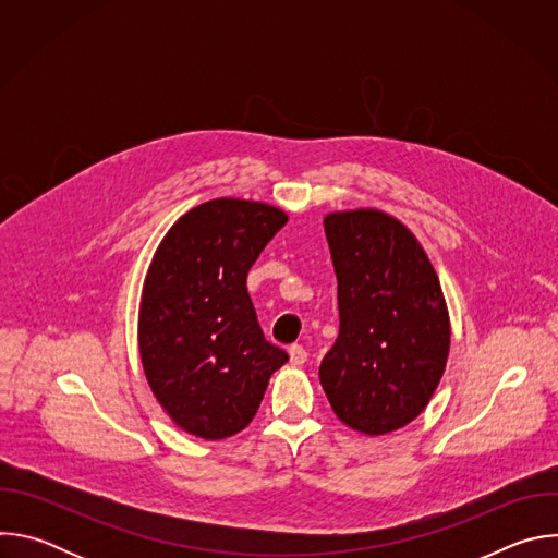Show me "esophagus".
I'll list each match as a JSON object with an SVG mask.
<instances>
[{"instance_id":"obj_1","label":"esophagus","mask_w":558,"mask_h":558,"mask_svg":"<svg viewBox=\"0 0 558 558\" xmlns=\"http://www.w3.org/2000/svg\"><path fill=\"white\" fill-rule=\"evenodd\" d=\"M289 360H291V364L302 366V364L306 362V351H304V347L291 344V347H289Z\"/></svg>"}]
</instances>
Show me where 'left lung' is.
I'll return each instance as SVG.
<instances>
[{
  "mask_svg": "<svg viewBox=\"0 0 558 558\" xmlns=\"http://www.w3.org/2000/svg\"><path fill=\"white\" fill-rule=\"evenodd\" d=\"M325 233L340 333L320 384L340 422L386 435L428 407L444 375L450 320L441 284L411 229L384 211L329 214Z\"/></svg>",
  "mask_w": 558,
  "mask_h": 558,
  "instance_id": "obj_1",
  "label": "left lung"
}]
</instances>
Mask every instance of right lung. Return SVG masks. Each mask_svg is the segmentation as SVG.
<instances>
[{"instance_id":"1","label":"right lung","mask_w":558,"mask_h":558,"mask_svg":"<svg viewBox=\"0 0 558 558\" xmlns=\"http://www.w3.org/2000/svg\"><path fill=\"white\" fill-rule=\"evenodd\" d=\"M278 207L214 198L158 245L138 311V351L154 397L203 439L241 433L289 355L265 340L247 274L284 227Z\"/></svg>"}]
</instances>
